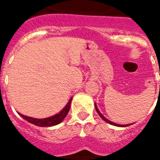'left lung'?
Wrapping results in <instances>:
<instances>
[{"instance_id": "1", "label": "left lung", "mask_w": 160, "mask_h": 160, "mask_svg": "<svg viewBox=\"0 0 160 160\" xmlns=\"http://www.w3.org/2000/svg\"><path fill=\"white\" fill-rule=\"evenodd\" d=\"M95 109H96V111H97L98 114L99 115V117H100V118H102L103 120L105 121L106 122H108V123L111 124V125H114V126H118V127H126V126H128V125H131V124H133V123H130V124H126V125H122V124H117V123H115V122H111V121H110V120H108L107 118H104V116L102 115V113H101L100 111H99V110L98 109L97 104H95Z\"/></svg>"}]
</instances>
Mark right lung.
I'll return each instance as SVG.
<instances>
[{
    "mask_svg": "<svg viewBox=\"0 0 160 160\" xmlns=\"http://www.w3.org/2000/svg\"><path fill=\"white\" fill-rule=\"evenodd\" d=\"M71 101H72V98L69 99L68 103L66 104V106L63 108L59 113L54 115L52 117H49V118L38 119V118H33L27 117V116H24V115L20 114V113H19V115L21 118H24L25 120L31 123L34 124V125H36V126H39V127H51V126H55V125L61 123L63 121V119L66 118V116L68 113V111H69Z\"/></svg>",
    "mask_w": 160,
    "mask_h": 160,
    "instance_id": "obj_1",
    "label": "right lung"
}]
</instances>
